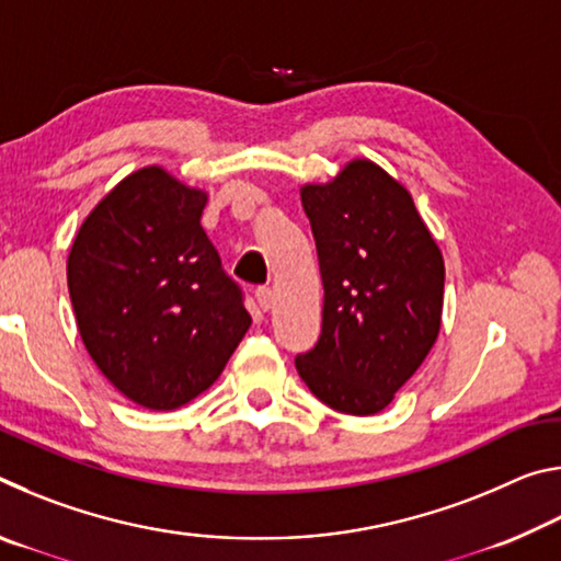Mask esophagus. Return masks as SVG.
<instances>
[{
	"instance_id": "34e87169",
	"label": "esophagus",
	"mask_w": 561,
	"mask_h": 561,
	"mask_svg": "<svg viewBox=\"0 0 561 561\" xmlns=\"http://www.w3.org/2000/svg\"><path fill=\"white\" fill-rule=\"evenodd\" d=\"M254 297H257V304H260V309H262V311H270V309H272V304H274V294H272V289H270V287H260L257 291H254Z\"/></svg>"
}]
</instances>
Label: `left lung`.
I'll return each mask as SVG.
<instances>
[{"instance_id": "8db88e82", "label": "left lung", "mask_w": 561, "mask_h": 561, "mask_svg": "<svg viewBox=\"0 0 561 561\" xmlns=\"http://www.w3.org/2000/svg\"><path fill=\"white\" fill-rule=\"evenodd\" d=\"M324 311L317 346L294 358L321 403L374 415L393 401L440 331L445 264L408 190L371 160L304 185Z\"/></svg>"}]
</instances>
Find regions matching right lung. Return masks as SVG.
Returning <instances> with one entry per match:
<instances>
[{"label": "right lung", "instance_id": "add662e5", "mask_svg": "<svg viewBox=\"0 0 561 561\" xmlns=\"http://www.w3.org/2000/svg\"><path fill=\"white\" fill-rule=\"evenodd\" d=\"M205 203L163 168L138 170L93 207L66 264L91 358L150 411L207 391L252 324L201 225Z\"/></svg>", "mask_w": 561, "mask_h": 561}]
</instances>
